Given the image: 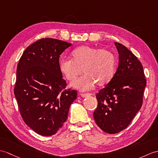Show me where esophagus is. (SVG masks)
Here are the masks:
<instances>
[{
    "label": "esophagus",
    "instance_id": "1",
    "mask_svg": "<svg viewBox=\"0 0 158 158\" xmlns=\"http://www.w3.org/2000/svg\"><path fill=\"white\" fill-rule=\"evenodd\" d=\"M81 96H82L83 98H86V97H88V96H91V94H89V93H87V94H81Z\"/></svg>",
    "mask_w": 158,
    "mask_h": 158
}]
</instances>
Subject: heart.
I'll use <instances>...</instances> for the list:
<instances>
[{"mask_svg": "<svg viewBox=\"0 0 158 158\" xmlns=\"http://www.w3.org/2000/svg\"><path fill=\"white\" fill-rule=\"evenodd\" d=\"M73 59L62 58L60 71L67 80L73 81L82 74L86 75L76 80L72 85L81 90H88L95 84L103 86L110 81L115 72L116 58L106 48L84 45L71 52Z\"/></svg>", "mask_w": 158, "mask_h": 158, "instance_id": "b5f03b06", "label": "heart"}]
</instances>
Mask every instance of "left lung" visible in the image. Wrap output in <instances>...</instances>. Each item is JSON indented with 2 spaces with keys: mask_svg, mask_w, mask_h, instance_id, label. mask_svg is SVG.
Wrapping results in <instances>:
<instances>
[{
  "mask_svg": "<svg viewBox=\"0 0 158 158\" xmlns=\"http://www.w3.org/2000/svg\"><path fill=\"white\" fill-rule=\"evenodd\" d=\"M119 54L118 68L112 79L96 94L94 120L100 129L118 133L129 126L141 108L146 79L141 62L129 50L114 42Z\"/></svg>",
  "mask_w": 158,
  "mask_h": 158,
  "instance_id": "1",
  "label": "left lung"
}]
</instances>
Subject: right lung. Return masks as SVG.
<instances>
[{
  "label": "right lung",
  "instance_id": "add662e5",
  "mask_svg": "<svg viewBox=\"0 0 158 158\" xmlns=\"http://www.w3.org/2000/svg\"><path fill=\"white\" fill-rule=\"evenodd\" d=\"M72 44L52 38L40 39L25 50L17 68L14 88L22 118L42 136L56 133L67 119L77 91L66 89L59 57Z\"/></svg>",
  "mask_w": 158,
  "mask_h": 158
}]
</instances>
